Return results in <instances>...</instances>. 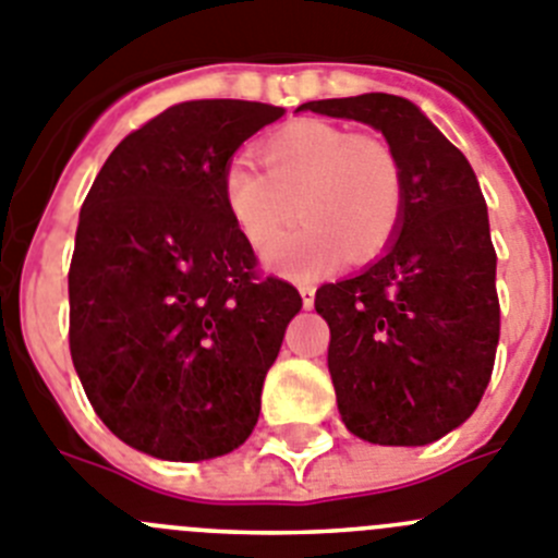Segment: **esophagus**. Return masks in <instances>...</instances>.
<instances>
[{"instance_id":"1","label":"esophagus","mask_w":558,"mask_h":558,"mask_svg":"<svg viewBox=\"0 0 558 558\" xmlns=\"http://www.w3.org/2000/svg\"><path fill=\"white\" fill-rule=\"evenodd\" d=\"M314 292H317V289H314L312 283H300V294H303V306L306 308L314 306Z\"/></svg>"}]
</instances>
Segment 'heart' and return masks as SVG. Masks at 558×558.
<instances>
[{
    "mask_svg": "<svg viewBox=\"0 0 558 558\" xmlns=\"http://www.w3.org/2000/svg\"><path fill=\"white\" fill-rule=\"evenodd\" d=\"M255 154L264 173L232 165L221 177V198L241 239L258 255L283 241L294 216L303 219L306 227L275 252L272 266L283 275L326 272L342 255L367 264L399 235L407 173L399 151L379 134L294 120L266 134Z\"/></svg>",
    "mask_w": 558,
    "mask_h": 558,
    "instance_id": "obj_1",
    "label": "heart"
}]
</instances>
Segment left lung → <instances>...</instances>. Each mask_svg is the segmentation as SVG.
<instances>
[{"label": "left lung", "instance_id": "8db88e82", "mask_svg": "<svg viewBox=\"0 0 558 558\" xmlns=\"http://www.w3.org/2000/svg\"><path fill=\"white\" fill-rule=\"evenodd\" d=\"M300 109L373 125L399 151L407 213L362 275L317 289L339 415L381 447H424L477 410L500 342L497 252L477 177L410 100L371 92Z\"/></svg>", "mask_w": 558, "mask_h": 558}]
</instances>
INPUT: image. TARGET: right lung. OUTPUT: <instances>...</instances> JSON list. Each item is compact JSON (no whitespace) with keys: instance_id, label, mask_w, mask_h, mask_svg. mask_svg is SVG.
I'll return each instance as SVG.
<instances>
[{"instance_id":"add662e5","label":"right lung","mask_w":558,"mask_h":558,"mask_svg":"<svg viewBox=\"0 0 558 558\" xmlns=\"http://www.w3.org/2000/svg\"><path fill=\"white\" fill-rule=\"evenodd\" d=\"M286 109L187 100L109 154L81 207L70 353L86 399L129 447L207 460L250 438L260 387L303 298L260 275L221 177Z\"/></svg>"}]
</instances>
